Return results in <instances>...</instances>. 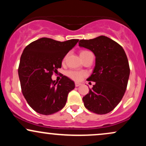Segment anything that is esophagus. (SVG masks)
I'll return each mask as SVG.
<instances>
[{"label": "esophagus", "mask_w": 146, "mask_h": 146, "mask_svg": "<svg viewBox=\"0 0 146 146\" xmlns=\"http://www.w3.org/2000/svg\"><path fill=\"white\" fill-rule=\"evenodd\" d=\"M80 85H81V83H80V82H75V86L76 87L80 86Z\"/></svg>", "instance_id": "34e87169"}]
</instances>
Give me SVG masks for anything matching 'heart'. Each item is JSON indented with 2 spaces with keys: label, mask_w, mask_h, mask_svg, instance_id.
I'll list each match as a JSON object with an SVG mask.
<instances>
[{
  "label": "heart",
  "mask_w": 146,
  "mask_h": 146,
  "mask_svg": "<svg viewBox=\"0 0 146 146\" xmlns=\"http://www.w3.org/2000/svg\"><path fill=\"white\" fill-rule=\"evenodd\" d=\"M90 53V51H86V50H84V51H82L80 52V58L83 57L85 54L86 53ZM66 75L69 78L72 79L73 80H75V81H80L85 76V73L83 71H75V70H71V71H68L67 73H66Z\"/></svg>",
  "instance_id": "heart-1"
}]
</instances>
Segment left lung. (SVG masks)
<instances>
[{"label":"left lung","mask_w":146,"mask_h":146,"mask_svg":"<svg viewBox=\"0 0 146 146\" xmlns=\"http://www.w3.org/2000/svg\"><path fill=\"white\" fill-rule=\"evenodd\" d=\"M79 46L95 56V68L87 79L95 85L82 99L84 106L99 115L110 113L121 102L128 85L130 66L126 54L121 45L104 36L80 40Z\"/></svg>","instance_id":"1"}]
</instances>
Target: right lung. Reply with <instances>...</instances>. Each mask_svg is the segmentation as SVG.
Returning a JSON list of instances; mask_svg holds the SVG:
<instances>
[{
    "label": "right lung",
    "mask_w": 146,
    "mask_h": 146,
    "mask_svg": "<svg viewBox=\"0 0 146 146\" xmlns=\"http://www.w3.org/2000/svg\"><path fill=\"white\" fill-rule=\"evenodd\" d=\"M78 41L71 39L60 42L42 38L25 48L18 75L25 100L37 113L51 115L64 107L75 84L65 75H62L59 82L53 81L51 76L61 68L63 58Z\"/></svg>",
    "instance_id": "1"
}]
</instances>
